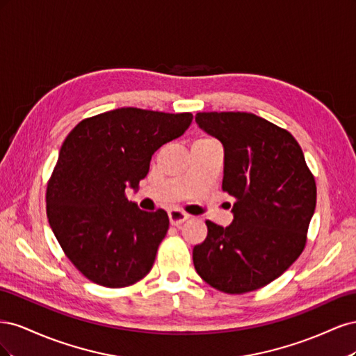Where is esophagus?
<instances>
[{
  "label": "esophagus",
  "instance_id": "1",
  "mask_svg": "<svg viewBox=\"0 0 356 356\" xmlns=\"http://www.w3.org/2000/svg\"><path fill=\"white\" fill-rule=\"evenodd\" d=\"M188 217H190L188 213L182 212L179 209H174V211L169 212V221H170L172 225H181L186 220H188Z\"/></svg>",
  "mask_w": 356,
  "mask_h": 356
}]
</instances>
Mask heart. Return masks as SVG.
Wrapping results in <instances>:
<instances>
[{"label":"heart","instance_id":"1","mask_svg":"<svg viewBox=\"0 0 356 356\" xmlns=\"http://www.w3.org/2000/svg\"><path fill=\"white\" fill-rule=\"evenodd\" d=\"M197 141H202V143H204V141H213V139H211V138H207V136H203V138H199Z\"/></svg>","mask_w":356,"mask_h":356}]
</instances>
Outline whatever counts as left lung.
Returning <instances> with one entry per match:
<instances>
[{
    "instance_id": "obj_1",
    "label": "left lung",
    "mask_w": 356,
    "mask_h": 356,
    "mask_svg": "<svg viewBox=\"0 0 356 356\" xmlns=\"http://www.w3.org/2000/svg\"><path fill=\"white\" fill-rule=\"evenodd\" d=\"M196 123L224 147L222 190L233 196L229 227L207 221L193 250L212 288L243 294L281 276L303 252L316 184L296 138L251 113H197Z\"/></svg>"
}]
</instances>
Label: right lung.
<instances>
[{"mask_svg": "<svg viewBox=\"0 0 356 356\" xmlns=\"http://www.w3.org/2000/svg\"><path fill=\"white\" fill-rule=\"evenodd\" d=\"M191 113L117 108L84 118L63 141L47 182L49 224L70 261L89 281L123 288L152 270L168 233L163 209L129 202L154 152L184 134Z\"/></svg>", "mask_w": 356, "mask_h": 356, "instance_id": "add662e5", "label": "right lung"}]
</instances>
